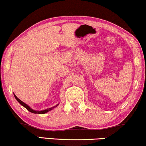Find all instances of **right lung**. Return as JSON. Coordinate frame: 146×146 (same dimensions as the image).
Here are the masks:
<instances>
[{
  "label": "right lung",
  "instance_id": "1",
  "mask_svg": "<svg viewBox=\"0 0 146 146\" xmlns=\"http://www.w3.org/2000/svg\"><path fill=\"white\" fill-rule=\"evenodd\" d=\"M13 95H14L15 99H16V100H17V102H18L19 103V104L21 105V106H23V107L25 108H26L27 110L28 111H29L30 112H31V113H38V114H44V113H47V112H48V111H51V110H52L53 109H54L55 108H56V107H57V106H58V105H59V104H57V105H56V106H53V107H51V108H47V109H46V110H43L37 111V110H35L32 109L30 106H28L27 104H25V103L23 102V101H21V100L19 99V98L17 97L16 95H15L14 93H13Z\"/></svg>",
  "mask_w": 146,
  "mask_h": 146
}]
</instances>
